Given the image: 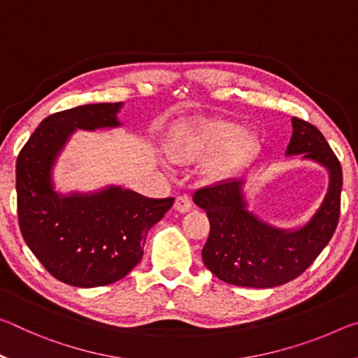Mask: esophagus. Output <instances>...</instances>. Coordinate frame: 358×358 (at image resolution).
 I'll return each instance as SVG.
<instances>
[{"instance_id": "1", "label": "esophagus", "mask_w": 358, "mask_h": 358, "mask_svg": "<svg viewBox=\"0 0 358 358\" xmlns=\"http://www.w3.org/2000/svg\"><path fill=\"white\" fill-rule=\"evenodd\" d=\"M175 208H177L180 213H186V211L191 210V201L187 196H178L175 199Z\"/></svg>"}]
</instances>
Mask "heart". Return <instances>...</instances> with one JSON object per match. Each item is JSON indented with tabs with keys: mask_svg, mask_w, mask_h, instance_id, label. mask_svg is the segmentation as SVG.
I'll return each mask as SVG.
<instances>
[{
	"mask_svg": "<svg viewBox=\"0 0 358 358\" xmlns=\"http://www.w3.org/2000/svg\"><path fill=\"white\" fill-rule=\"evenodd\" d=\"M220 149L210 162L208 172L216 178L227 177L252 156L256 137L241 132L237 124L224 120H208L194 123L181 132L175 147L180 161L203 159Z\"/></svg>",
	"mask_w": 358,
	"mask_h": 358,
	"instance_id": "1",
	"label": "heart"
}]
</instances>
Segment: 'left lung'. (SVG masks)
<instances>
[{
  "mask_svg": "<svg viewBox=\"0 0 358 358\" xmlns=\"http://www.w3.org/2000/svg\"><path fill=\"white\" fill-rule=\"evenodd\" d=\"M292 128L286 155L303 153L330 172L329 192L305 227L286 232L259 221L245 208L238 180L194 192V202L205 210L210 221L203 264L224 282L256 289L286 284L316 260L335 234L341 213V164L316 126L294 117Z\"/></svg>",
  "mask_w": 358,
  "mask_h": 358,
  "instance_id": "8db88e82",
  "label": "left lung"
}]
</instances>
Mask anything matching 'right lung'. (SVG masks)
Returning a JSON list of instances; mask_svg holds the SVG:
<instances>
[{
    "instance_id": "right-lung-1",
    "label": "right lung",
    "mask_w": 358,
    "mask_h": 358,
    "mask_svg": "<svg viewBox=\"0 0 358 358\" xmlns=\"http://www.w3.org/2000/svg\"><path fill=\"white\" fill-rule=\"evenodd\" d=\"M120 107L102 102L48 115L17 157L23 240L48 273L69 286L99 287L124 278L141 262L148 230L173 203V197L148 199L121 187L92 196L53 192V161L71 132L118 126Z\"/></svg>"
}]
</instances>
